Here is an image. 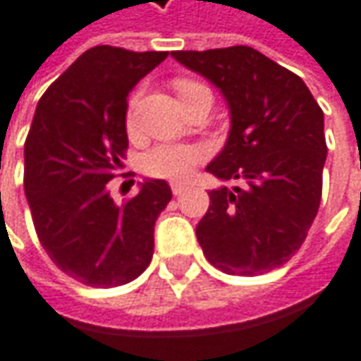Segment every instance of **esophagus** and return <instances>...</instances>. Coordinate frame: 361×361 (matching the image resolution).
Returning a JSON list of instances; mask_svg holds the SVG:
<instances>
[{"label": "esophagus", "mask_w": 361, "mask_h": 361, "mask_svg": "<svg viewBox=\"0 0 361 361\" xmlns=\"http://www.w3.org/2000/svg\"><path fill=\"white\" fill-rule=\"evenodd\" d=\"M185 190H188V185L181 183V181H173V183H171V192H173V195H181Z\"/></svg>", "instance_id": "esophagus-1"}]
</instances>
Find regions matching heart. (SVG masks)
<instances>
[{
  "mask_svg": "<svg viewBox=\"0 0 361 361\" xmlns=\"http://www.w3.org/2000/svg\"><path fill=\"white\" fill-rule=\"evenodd\" d=\"M202 83L192 80L176 81V92L180 97L188 94L193 87H200ZM128 130L133 131L135 128V97L128 106L126 116ZM205 157V149L200 145H180V143H161L152 147L143 156V169L145 173L154 178H166V180H183L192 173L195 166Z\"/></svg>",
  "mask_w": 361,
  "mask_h": 361,
  "instance_id": "heart-1",
  "label": "heart"
}]
</instances>
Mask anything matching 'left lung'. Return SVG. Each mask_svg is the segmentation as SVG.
<instances>
[{"instance_id":"obj_1","label":"left lung","mask_w":361,"mask_h":361,"mask_svg":"<svg viewBox=\"0 0 361 361\" xmlns=\"http://www.w3.org/2000/svg\"><path fill=\"white\" fill-rule=\"evenodd\" d=\"M230 106V137L207 171L233 188L209 192L195 235L212 266L257 276L304 243L322 200L324 111L300 75L247 45L171 51Z\"/></svg>"}]
</instances>
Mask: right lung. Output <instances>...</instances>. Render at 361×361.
<instances>
[{
  "instance_id": "obj_1",
  "label": "right lung",
  "mask_w": 361,
  "mask_h": 361,
  "mask_svg": "<svg viewBox=\"0 0 361 361\" xmlns=\"http://www.w3.org/2000/svg\"><path fill=\"white\" fill-rule=\"evenodd\" d=\"M166 57L95 45L47 87L35 109L23 152L33 226L51 262L85 286H123L152 262L154 226L171 200L168 181H143L121 205L107 181L128 149V94Z\"/></svg>"
}]
</instances>
